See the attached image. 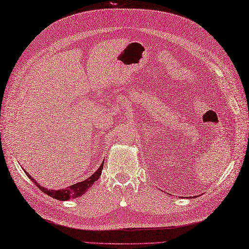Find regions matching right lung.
<instances>
[{
  "instance_id": "add662e5",
  "label": "right lung",
  "mask_w": 249,
  "mask_h": 249,
  "mask_svg": "<svg viewBox=\"0 0 249 249\" xmlns=\"http://www.w3.org/2000/svg\"><path fill=\"white\" fill-rule=\"evenodd\" d=\"M102 168H104V162L101 163L100 167L98 168V170H97L94 174L90 175L89 178H87L86 180L80 181V183H77L74 184L72 186H70L68 188H64V189H59V190H48L46 188L40 186L37 181H36L30 175L25 171L27 177L32 179L33 183H35V185L37 186L40 190L43 191L44 193H46L47 196H50L53 198L59 199V201H69L71 198H76L81 196L83 193H86L92 185L95 183V181L99 178V177L101 175V171H102Z\"/></svg>"
}]
</instances>
